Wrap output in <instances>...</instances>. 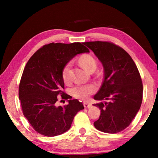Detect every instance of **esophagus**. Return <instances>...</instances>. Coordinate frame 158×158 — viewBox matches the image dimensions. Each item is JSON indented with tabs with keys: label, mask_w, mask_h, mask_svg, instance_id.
<instances>
[{
	"label": "esophagus",
	"mask_w": 158,
	"mask_h": 158,
	"mask_svg": "<svg viewBox=\"0 0 158 158\" xmlns=\"http://www.w3.org/2000/svg\"><path fill=\"white\" fill-rule=\"evenodd\" d=\"M84 106L85 108H90L92 105H91V104H90V103L87 102H84Z\"/></svg>",
	"instance_id": "obj_1"
}]
</instances>
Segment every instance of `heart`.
I'll return each mask as SVG.
<instances>
[{
    "mask_svg": "<svg viewBox=\"0 0 158 158\" xmlns=\"http://www.w3.org/2000/svg\"><path fill=\"white\" fill-rule=\"evenodd\" d=\"M79 61L81 65L89 72H93L97 68V61L93 56L90 54H84L79 58ZM71 67L72 63L69 62L63 67L62 69V79L65 83H68L71 79ZM98 88L95 84H77L72 88L71 94L74 98L80 100H85L97 91Z\"/></svg>",
    "mask_w": 158,
    "mask_h": 158,
    "instance_id": "1",
    "label": "heart"
}]
</instances>
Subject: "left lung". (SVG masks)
Returning <instances> with one entry per match:
<instances>
[{
  "mask_svg": "<svg viewBox=\"0 0 158 158\" xmlns=\"http://www.w3.org/2000/svg\"><path fill=\"white\" fill-rule=\"evenodd\" d=\"M94 52L104 67V80L94 96L101 110L96 129L115 134L130 125L139 110L143 98V84L138 68L126 51L111 42H84Z\"/></svg>",
  "mask_w": 158,
  "mask_h": 158,
  "instance_id": "obj_1",
  "label": "left lung"
}]
</instances>
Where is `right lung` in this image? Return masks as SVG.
Returning a JSON list of instances; mask_svg holds the SVG:
<instances>
[{
  "mask_svg": "<svg viewBox=\"0 0 158 158\" xmlns=\"http://www.w3.org/2000/svg\"><path fill=\"white\" fill-rule=\"evenodd\" d=\"M84 43L45 44L30 58L23 69L19 86L22 112L33 129L42 135L55 137L71 127L75 115L84 109L77 100L64 91L62 69L74 56L89 52ZM60 95L69 103L56 106Z\"/></svg>",
  "mask_w": 158,
  "mask_h": 158,
  "instance_id": "add662e5",
  "label": "right lung"
}]
</instances>
